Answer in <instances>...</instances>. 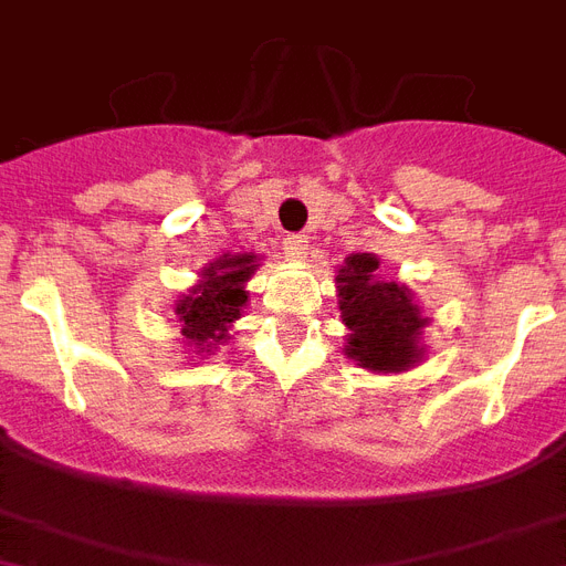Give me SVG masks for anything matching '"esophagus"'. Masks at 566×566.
Returning a JSON list of instances; mask_svg holds the SVG:
<instances>
[{
	"mask_svg": "<svg viewBox=\"0 0 566 566\" xmlns=\"http://www.w3.org/2000/svg\"><path fill=\"white\" fill-rule=\"evenodd\" d=\"M284 255L293 261H302L307 255V238L305 235H287L284 238Z\"/></svg>",
	"mask_w": 566,
	"mask_h": 566,
	"instance_id": "obj_1",
	"label": "esophagus"
}]
</instances>
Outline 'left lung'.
Returning <instances> with one entry per match:
<instances>
[{"label": "left lung", "instance_id": "8db88e82", "mask_svg": "<svg viewBox=\"0 0 566 566\" xmlns=\"http://www.w3.org/2000/svg\"><path fill=\"white\" fill-rule=\"evenodd\" d=\"M380 261L371 252L348 255L337 273V296L348 328L346 355L371 371H407L421 363L418 343L427 316L412 302L407 284L378 275Z\"/></svg>", "mask_w": 566, "mask_h": 566}]
</instances>
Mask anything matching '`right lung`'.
Instances as JSON below:
<instances>
[{
	"mask_svg": "<svg viewBox=\"0 0 566 566\" xmlns=\"http://www.w3.org/2000/svg\"><path fill=\"white\" fill-rule=\"evenodd\" d=\"M255 255H223L214 264L203 268L200 282L191 287L182 298H177V316L182 323V337L195 348L211 352L229 339V325L241 319V311L247 305V291L243 284L255 273Z\"/></svg>",
	"mask_w": 566,
	"mask_h": 566,
	"instance_id": "1",
	"label": "right lung"
}]
</instances>
